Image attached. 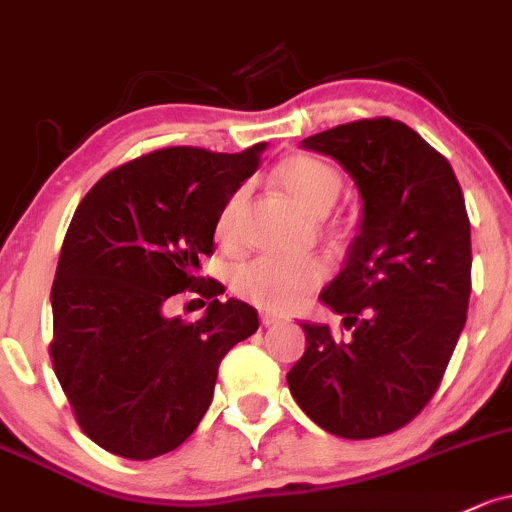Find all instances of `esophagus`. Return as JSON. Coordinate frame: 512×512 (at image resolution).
Returning a JSON list of instances; mask_svg holds the SVG:
<instances>
[{"label": "esophagus", "instance_id": "34e87169", "mask_svg": "<svg viewBox=\"0 0 512 512\" xmlns=\"http://www.w3.org/2000/svg\"><path fill=\"white\" fill-rule=\"evenodd\" d=\"M261 322L266 324V327H273V324H280V317L278 315H271V312H263Z\"/></svg>", "mask_w": 512, "mask_h": 512}]
</instances>
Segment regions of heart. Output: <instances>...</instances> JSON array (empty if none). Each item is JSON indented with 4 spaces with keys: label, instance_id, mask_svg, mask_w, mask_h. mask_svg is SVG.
Here are the masks:
<instances>
[{
    "label": "heart",
    "instance_id": "b5f03b06",
    "mask_svg": "<svg viewBox=\"0 0 512 512\" xmlns=\"http://www.w3.org/2000/svg\"><path fill=\"white\" fill-rule=\"evenodd\" d=\"M278 185L293 197L305 212L322 217L332 210L342 192V175L334 166L312 156H288L276 168ZM246 195L236 190L227 197L217 214V239L234 244L239 236L241 212ZM327 276L324 261L315 256L261 254L241 263L234 271V290L266 310H293L305 302L310 290Z\"/></svg>",
    "mask_w": 512,
    "mask_h": 512
}]
</instances>
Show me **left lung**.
I'll return each instance as SVG.
<instances>
[{
  "label": "left lung",
  "mask_w": 512,
  "mask_h": 512,
  "mask_svg": "<svg viewBox=\"0 0 512 512\" xmlns=\"http://www.w3.org/2000/svg\"><path fill=\"white\" fill-rule=\"evenodd\" d=\"M300 146L351 175L361 222L344 268L320 293L351 337L339 342L327 324H300L307 346L288 388L329 434L381 437L430 403L466 324L464 195L447 158L393 119L334 126Z\"/></svg>",
  "instance_id": "left-lung-1"
}]
</instances>
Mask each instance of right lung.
<instances>
[{"label": "right lung", "mask_w": 512, "mask_h": 512, "mask_svg": "<svg viewBox=\"0 0 512 512\" xmlns=\"http://www.w3.org/2000/svg\"><path fill=\"white\" fill-rule=\"evenodd\" d=\"M266 144L241 153L173 146L107 173L78 205L51 288V359L82 432L146 461L185 442L212 403L219 361L258 329V312L197 276L217 214L256 173ZM211 298L185 325L168 297Z\"/></svg>", "instance_id": "obj_1"}]
</instances>
